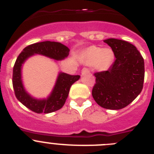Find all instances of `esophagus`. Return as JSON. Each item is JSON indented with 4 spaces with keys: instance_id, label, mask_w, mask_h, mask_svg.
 Masks as SVG:
<instances>
[{
    "instance_id": "1",
    "label": "esophagus",
    "mask_w": 154,
    "mask_h": 154,
    "mask_svg": "<svg viewBox=\"0 0 154 154\" xmlns=\"http://www.w3.org/2000/svg\"><path fill=\"white\" fill-rule=\"evenodd\" d=\"M88 72H89V69L88 68H83L82 69V74H85Z\"/></svg>"
}]
</instances>
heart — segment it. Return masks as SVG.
Here are the masks:
<instances>
[{"label":"heart","mask_w":154,"mask_h":154,"mask_svg":"<svg viewBox=\"0 0 154 154\" xmlns=\"http://www.w3.org/2000/svg\"><path fill=\"white\" fill-rule=\"evenodd\" d=\"M114 60L113 51L110 48L103 49L101 48H89L84 53V61L89 65H96L100 69H107Z\"/></svg>","instance_id":"b5f03b06"}]
</instances>
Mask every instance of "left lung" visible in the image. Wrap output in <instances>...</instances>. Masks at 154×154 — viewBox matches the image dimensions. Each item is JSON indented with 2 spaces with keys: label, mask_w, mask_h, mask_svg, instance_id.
Segmentation results:
<instances>
[{
  "label": "left lung",
  "mask_w": 154,
  "mask_h": 154,
  "mask_svg": "<svg viewBox=\"0 0 154 154\" xmlns=\"http://www.w3.org/2000/svg\"><path fill=\"white\" fill-rule=\"evenodd\" d=\"M116 57L107 71L94 74L96 83L92 95L95 101L107 109H121L138 96L143 87L144 60L130 42L116 38L104 40Z\"/></svg>",
  "instance_id": "left-lung-1"
}]
</instances>
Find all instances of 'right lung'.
I'll list each match as a JSON object with an SVG mask.
<instances>
[{"label":"right lung","mask_w":154,"mask_h":154,"mask_svg":"<svg viewBox=\"0 0 154 154\" xmlns=\"http://www.w3.org/2000/svg\"><path fill=\"white\" fill-rule=\"evenodd\" d=\"M35 54L49 57L55 60H62L69 55V48L59 42L46 41L35 43L24 48L14 65L12 84L16 98L27 108L36 113H50L63 106L69 96L71 86L79 79L80 75L60 72L51 95L47 99H37L31 97L23 86L21 66L24 61Z\"/></svg>","instance_id":"1"}]
</instances>
